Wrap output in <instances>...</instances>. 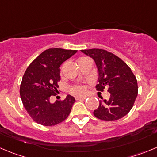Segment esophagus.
I'll use <instances>...</instances> for the list:
<instances>
[{"label":"esophagus","instance_id":"1","mask_svg":"<svg viewBox=\"0 0 157 157\" xmlns=\"http://www.w3.org/2000/svg\"><path fill=\"white\" fill-rule=\"evenodd\" d=\"M86 97H77L76 100L77 101H81V100H85Z\"/></svg>","mask_w":157,"mask_h":157}]
</instances>
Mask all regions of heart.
Returning <instances> with one entry per match:
<instances>
[{"instance_id": "obj_1", "label": "heart", "mask_w": 157, "mask_h": 157, "mask_svg": "<svg viewBox=\"0 0 157 157\" xmlns=\"http://www.w3.org/2000/svg\"><path fill=\"white\" fill-rule=\"evenodd\" d=\"M70 92L75 95H81L85 92V87L82 85H74L70 87Z\"/></svg>"}]
</instances>
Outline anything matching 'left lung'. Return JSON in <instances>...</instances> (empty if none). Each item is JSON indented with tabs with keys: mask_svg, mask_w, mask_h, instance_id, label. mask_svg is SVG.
<instances>
[{
	"mask_svg": "<svg viewBox=\"0 0 157 157\" xmlns=\"http://www.w3.org/2000/svg\"><path fill=\"white\" fill-rule=\"evenodd\" d=\"M94 60L98 72L97 90L108 88V100H101L94 111L96 118L104 121H115L126 115L133 107L138 94V84L131 69L119 57L101 49L81 50Z\"/></svg>",
	"mask_w": 157,
	"mask_h": 157,
	"instance_id": "8db88e82",
	"label": "left lung"
}]
</instances>
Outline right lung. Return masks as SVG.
Returning <instances> with one entry per match:
<instances>
[{"label":"right lung","instance_id":"obj_1","mask_svg":"<svg viewBox=\"0 0 157 157\" xmlns=\"http://www.w3.org/2000/svg\"><path fill=\"white\" fill-rule=\"evenodd\" d=\"M77 50L52 48L42 52L29 66L20 86L25 108L36 122L52 126L63 121L70 115L75 98L67 95L64 100L50 103L60 80V65Z\"/></svg>","mask_w":157,"mask_h":157}]
</instances>
